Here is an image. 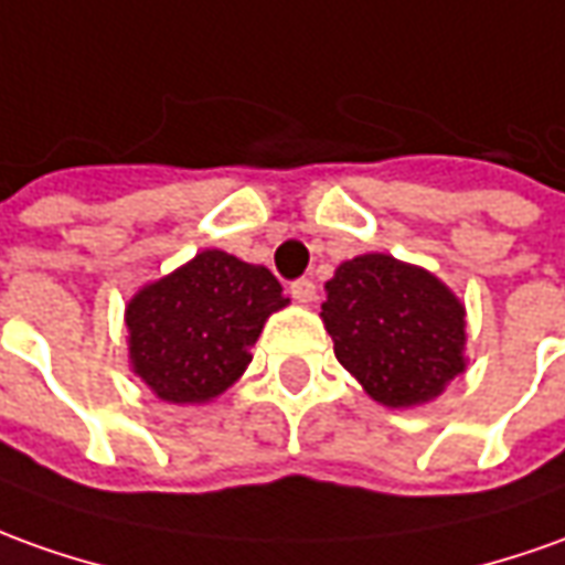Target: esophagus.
Segmentation results:
<instances>
[{"label":"esophagus","mask_w":565,"mask_h":565,"mask_svg":"<svg viewBox=\"0 0 565 565\" xmlns=\"http://www.w3.org/2000/svg\"><path fill=\"white\" fill-rule=\"evenodd\" d=\"M289 291L298 305H313V301H317V286H313V279H307V276L295 279Z\"/></svg>","instance_id":"obj_1"}]
</instances>
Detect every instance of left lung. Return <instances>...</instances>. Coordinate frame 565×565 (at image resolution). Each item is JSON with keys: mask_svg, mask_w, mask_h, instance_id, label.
Masks as SVG:
<instances>
[{"mask_svg": "<svg viewBox=\"0 0 565 565\" xmlns=\"http://www.w3.org/2000/svg\"><path fill=\"white\" fill-rule=\"evenodd\" d=\"M334 356L384 406L427 403L465 372V307L422 267L391 255L344 260L326 282Z\"/></svg>", "mask_w": 565, "mask_h": 565, "instance_id": "8db88e82", "label": "left lung"}]
</instances>
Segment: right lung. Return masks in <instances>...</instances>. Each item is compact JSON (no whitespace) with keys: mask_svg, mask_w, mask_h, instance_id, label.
Segmentation results:
<instances>
[{"mask_svg":"<svg viewBox=\"0 0 565 565\" xmlns=\"http://www.w3.org/2000/svg\"><path fill=\"white\" fill-rule=\"evenodd\" d=\"M286 305L267 267L217 248L200 252L131 298V369L166 403H205L243 375L264 320Z\"/></svg>","mask_w":565,"mask_h":565,"instance_id":"obj_1","label":"right lung"}]
</instances>
